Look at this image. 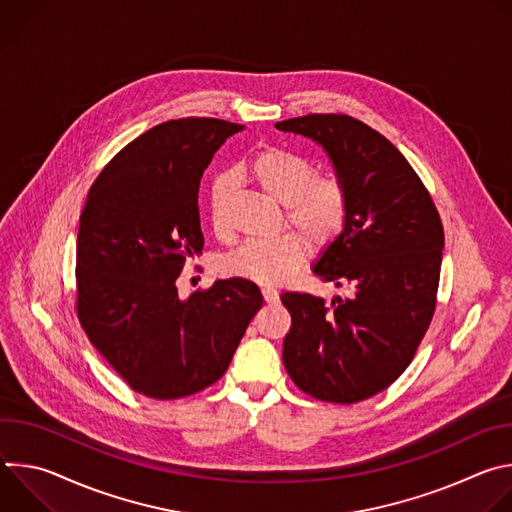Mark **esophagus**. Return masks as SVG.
<instances>
[{
  "instance_id": "1",
  "label": "esophagus",
  "mask_w": 512,
  "mask_h": 512,
  "mask_svg": "<svg viewBox=\"0 0 512 512\" xmlns=\"http://www.w3.org/2000/svg\"><path fill=\"white\" fill-rule=\"evenodd\" d=\"M261 294H263V300H265L267 304H275V302L279 300V294H277V291H275L273 287H263Z\"/></svg>"
}]
</instances>
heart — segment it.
<instances>
[{"label":"heart","instance_id":"heart-1","mask_svg":"<svg viewBox=\"0 0 512 512\" xmlns=\"http://www.w3.org/2000/svg\"><path fill=\"white\" fill-rule=\"evenodd\" d=\"M257 186L275 202L287 206V223L314 247L330 245L344 229L348 198L334 178H316V168L302 156L269 148L251 162ZM233 178L223 174L210 188L212 227L221 235ZM310 245L300 235H285L271 243H245L223 259V271L261 285H279L294 277L306 263Z\"/></svg>","mask_w":512,"mask_h":512}]
</instances>
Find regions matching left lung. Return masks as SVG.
<instances>
[{
  "label": "left lung",
  "mask_w": 512,
  "mask_h": 512,
  "mask_svg": "<svg viewBox=\"0 0 512 512\" xmlns=\"http://www.w3.org/2000/svg\"><path fill=\"white\" fill-rule=\"evenodd\" d=\"M275 127L316 141L344 186V229L314 273L354 289L330 306L312 294H281L291 314L285 371L320 401L358 403L401 377L433 318L444 227L415 170L367 123L314 113Z\"/></svg>",
  "instance_id": "obj_1"
}]
</instances>
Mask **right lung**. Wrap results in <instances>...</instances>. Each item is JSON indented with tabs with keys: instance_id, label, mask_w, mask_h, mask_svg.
I'll use <instances>...</instances> for the list:
<instances>
[{
	"instance_id": "obj_1",
	"label": "right lung",
	"mask_w": 512,
	"mask_h": 512,
	"mask_svg": "<svg viewBox=\"0 0 512 512\" xmlns=\"http://www.w3.org/2000/svg\"><path fill=\"white\" fill-rule=\"evenodd\" d=\"M243 125L172 119L141 133L89 190L77 237V314L91 344L137 393L180 399L216 383L263 306L243 277L182 300L176 279L202 253L198 188Z\"/></svg>"
}]
</instances>
